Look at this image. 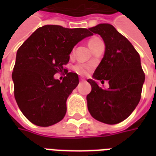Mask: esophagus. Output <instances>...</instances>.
I'll list each match as a JSON object with an SVG mask.
<instances>
[{
  "instance_id": "1",
  "label": "esophagus",
  "mask_w": 156,
  "mask_h": 156,
  "mask_svg": "<svg viewBox=\"0 0 156 156\" xmlns=\"http://www.w3.org/2000/svg\"><path fill=\"white\" fill-rule=\"evenodd\" d=\"M80 81H81V82H83V81H84V79H83V78H80Z\"/></svg>"
}]
</instances>
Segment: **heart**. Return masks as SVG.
<instances>
[{"label": "heart", "mask_w": 156, "mask_h": 156, "mask_svg": "<svg viewBox=\"0 0 156 156\" xmlns=\"http://www.w3.org/2000/svg\"><path fill=\"white\" fill-rule=\"evenodd\" d=\"M101 41V39L98 38V37H93V38L90 39V40L88 41V46H89L90 49H92V48H94L98 42H99V41ZM73 70H74L76 73H78V74L86 75L88 74V73L90 72L91 68H90L89 66H88V65L83 64V63H78V64H76L74 67H73Z\"/></svg>", "instance_id": "b5f03b06"}]
</instances>
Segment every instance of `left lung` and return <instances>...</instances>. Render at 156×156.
<instances>
[{"label":"left lung","instance_id":"obj_1","mask_svg":"<svg viewBox=\"0 0 156 156\" xmlns=\"http://www.w3.org/2000/svg\"><path fill=\"white\" fill-rule=\"evenodd\" d=\"M88 30L101 36L105 43V56L93 77L109 84L108 89H103L94 80L88 79L92 87L87 95L88 111L105 124H118L131 115L140 100L144 73L140 54L110 24H98Z\"/></svg>","mask_w":156,"mask_h":156}]
</instances>
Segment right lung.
<instances>
[{"label": "right lung", "instance_id": "1", "mask_svg": "<svg viewBox=\"0 0 156 156\" xmlns=\"http://www.w3.org/2000/svg\"><path fill=\"white\" fill-rule=\"evenodd\" d=\"M93 33L86 28L58 25L39 27L19 48L12 72L14 96L22 114L32 124L51 126L67 112V98L78 86L75 73L65 68L75 45ZM58 72L66 74L62 81Z\"/></svg>", "mask_w": 156, "mask_h": 156}]
</instances>
